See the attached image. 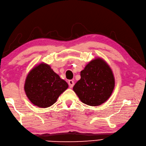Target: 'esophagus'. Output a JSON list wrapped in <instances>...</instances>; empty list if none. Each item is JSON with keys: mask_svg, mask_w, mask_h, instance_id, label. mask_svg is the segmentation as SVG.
<instances>
[{"mask_svg": "<svg viewBox=\"0 0 146 146\" xmlns=\"http://www.w3.org/2000/svg\"><path fill=\"white\" fill-rule=\"evenodd\" d=\"M68 83H69V86L70 88H72L74 85V82L72 81V80H69Z\"/></svg>", "mask_w": 146, "mask_h": 146, "instance_id": "obj_1", "label": "esophagus"}]
</instances>
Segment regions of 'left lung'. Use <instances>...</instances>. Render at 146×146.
<instances>
[{"instance_id": "left-lung-1", "label": "left lung", "mask_w": 146, "mask_h": 146, "mask_svg": "<svg viewBox=\"0 0 146 146\" xmlns=\"http://www.w3.org/2000/svg\"><path fill=\"white\" fill-rule=\"evenodd\" d=\"M115 88L113 72L101 58L91 60L81 72V79L73 87L81 102L96 106L102 105L110 97Z\"/></svg>"}]
</instances>
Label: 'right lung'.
Listing matches in <instances>:
<instances>
[{"label": "right lung", "mask_w": 146, "mask_h": 146, "mask_svg": "<svg viewBox=\"0 0 146 146\" xmlns=\"http://www.w3.org/2000/svg\"><path fill=\"white\" fill-rule=\"evenodd\" d=\"M68 87L67 83L54 72L49 65L41 63L28 74L25 91L33 105L47 108L53 105Z\"/></svg>", "instance_id": "right-lung-1"}]
</instances>
